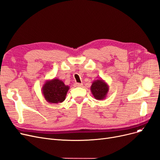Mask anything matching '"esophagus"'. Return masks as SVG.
I'll list each match as a JSON object with an SVG mask.
<instances>
[{
    "instance_id": "obj_1",
    "label": "esophagus",
    "mask_w": 160,
    "mask_h": 160,
    "mask_svg": "<svg viewBox=\"0 0 160 160\" xmlns=\"http://www.w3.org/2000/svg\"><path fill=\"white\" fill-rule=\"evenodd\" d=\"M82 86H83V84H82V83H75L74 84L75 87H82Z\"/></svg>"
}]
</instances>
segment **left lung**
Listing matches in <instances>:
<instances>
[{
    "label": "left lung",
    "instance_id": "8db88e82",
    "mask_svg": "<svg viewBox=\"0 0 160 160\" xmlns=\"http://www.w3.org/2000/svg\"><path fill=\"white\" fill-rule=\"evenodd\" d=\"M90 90L95 99L98 100H104L109 92V86L105 80L98 79L92 82Z\"/></svg>",
    "mask_w": 160,
    "mask_h": 160
}]
</instances>
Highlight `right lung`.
Masks as SVG:
<instances>
[{"instance_id": "right-lung-1", "label": "right lung", "mask_w": 160, "mask_h": 160, "mask_svg": "<svg viewBox=\"0 0 160 160\" xmlns=\"http://www.w3.org/2000/svg\"><path fill=\"white\" fill-rule=\"evenodd\" d=\"M70 89V86L64 84V82L58 78L46 80L42 88V94L50 104H58L63 102Z\"/></svg>"}]
</instances>
